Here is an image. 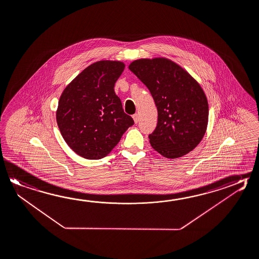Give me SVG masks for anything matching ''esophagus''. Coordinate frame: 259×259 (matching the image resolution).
Instances as JSON below:
<instances>
[{
	"instance_id": "34e87169",
	"label": "esophagus",
	"mask_w": 259,
	"mask_h": 259,
	"mask_svg": "<svg viewBox=\"0 0 259 259\" xmlns=\"http://www.w3.org/2000/svg\"><path fill=\"white\" fill-rule=\"evenodd\" d=\"M133 119H134V121H135L136 123H138V121H139V117H138V114H137V113H136V114H134V115H133Z\"/></svg>"
}]
</instances>
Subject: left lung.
Instances as JSON below:
<instances>
[{"mask_svg":"<svg viewBox=\"0 0 259 259\" xmlns=\"http://www.w3.org/2000/svg\"><path fill=\"white\" fill-rule=\"evenodd\" d=\"M129 69L147 85L158 110V123L148 136L151 147L163 157L189 153L204 138L208 103L200 84L169 59H138Z\"/></svg>","mask_w":259,"mask_h":259,"instance_id":"left-lung-1","label":"left lung"}]
</instances>
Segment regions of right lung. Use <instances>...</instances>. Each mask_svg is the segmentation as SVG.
I'll return each instance as SVG.
<instances>
[{
    "mask_svg": "<svg viewBox=\"0 0 259 259\" xmlns=\"http://www.w3.org/2000/svg\"><path fill=\"white\" fill-rule=\"evenodd\" d=\"M124 67L119 61L96 62L84 69L60 97L56 111L60 132L82 158H104L134 124L114 92Z\"/></svg>",
    "mask_w": 259,
    "mask_h": 259,
    "instance_id": "obj_1",
    "label": "right lung"
}]
</instances>
